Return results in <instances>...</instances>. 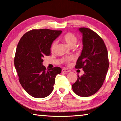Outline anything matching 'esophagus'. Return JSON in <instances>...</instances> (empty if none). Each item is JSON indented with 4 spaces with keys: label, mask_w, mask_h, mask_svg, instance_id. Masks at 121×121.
Listing matches in <instances>:
<instances>
[{
    "label": "esophagus",
    "mask_w": 121,
    "mask_h": 121,
    "mask_svg": "<svg viewBox=\"0 0 121 121\" xmlns=\"http://www.w3.org/2000/svg\"><path fill=\"white\" fill-rule=\"evenodd\" d=\"M62 72H64V73H68V72H69V70L67 69H65V68H62Z\"/></svg>",
    "instance_id": "obj_1"
}]
</instances>
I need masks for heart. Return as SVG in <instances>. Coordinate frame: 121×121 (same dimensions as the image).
Here are the masks:
<instances>
[{
  "mask_svg": "<svg viewBox=\"0 0 121 121\" xmlns=\"http://www.w3.org/2000/svg\"><path fill=\"white\" fill-rule=\"evenodd\" d=\"M62 39L69 47H75L77 42H78V39H77L76 36L72 33L66 34V35H65L63 36ZM56 45V42L55 41L52 43L51 47H50V49H51L52 51H54L55 50ZM71 60V58H68L66 59V61L68 62Z\"/></svg>",
  "mask_w": 121,
  "mask_h": 121,
  "instance_id": "obj_1",
  "label": "heart"
}]
</instances>
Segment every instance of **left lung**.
<instances>
[{
    "instance_id": "8db88e82",
    "label": "left lung",
    "mask_w": 121,
    "mask_h": 121,
    "mask_svg": "<svg viewBox=\"0 0 121 121\" xmlns=\"http://www.w3.org/2000/svg\"><path fill=\"white\" fill-rule=\"evenodd\" d=\"M82 35V49L75 68H82L84 74L78 75L72 85L74 92L80 97L94 95L102 87L109 68L108 50L98 34L86 28H80Z\"/></svg>"
}]
</instances>
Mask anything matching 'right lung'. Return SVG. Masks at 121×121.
Instances as JSON below:
<instances>
[{
	"instance_id": "1",
	"label": "right lung",
	"mask_w": 121,
	"mask_h": 121,
	"mask_svg": "<svg viewBox=\"0 0 121 121\" xmlns=\"http://www.w3.org/2000/svg\"><path fill=\"white\" fill-rule=\"evenodd\" d=\"M61 33V30L47 29L32 30L22 37L17 45L14 67L22 86L32 97L44 98L53 91L55 77L61 68L47 69L43 58L50 55L52 43Z\"/></svg>"
}]
</instances>
